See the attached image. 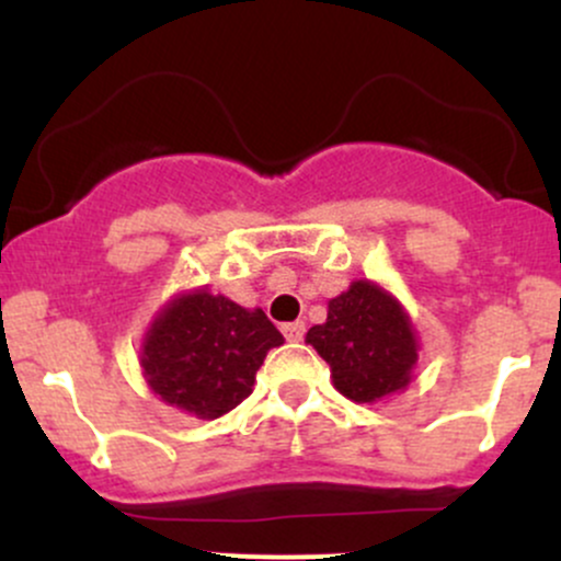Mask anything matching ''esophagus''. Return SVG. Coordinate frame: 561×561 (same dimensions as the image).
Listing matches in <instances>:
<instances>
[{"label": "esophagus", "mask_w": 561, "mask_h": 561, "mask_svg": "<svg viewBox=\"0 0 561 561\" xmlns=\"http://www.w3.org/2000/svg\"><path fill=\"white\" fill-rule=\"evenodd\" d=\"M282 332H285L289 343H300L302 334H306V324L302 321H289V324H282Z\"/></svg>", "instance_id": "1"}]
</instances>
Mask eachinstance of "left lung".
<instances>
[{"mask_svg": "<svg viewBox=\"0 0 561 561\" xmlns=\"http://www.w3.org/2000/svg\"><path fill=\"white\" fill-rule=\"evenodd\" d=\"M306 343L330 364L334 388L356 403L403 390L420 351L401 302L369 279H356L332 298L327 321L308 330Z\"/></svg>", "mask_w": 561, "mask_h": 561, "instance_id": "left-lung-1", "label": "left lung"}]
</instances>
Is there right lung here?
Listing matches in <instances>:
<instances>
[{
  "label": "right lung",
  "mask_w": 561,
  "mask_h": 561,
  "mask_svg": "<svg viewBox=\"0 0 561 561\" xmlns=\"http://www.w3.org/2000/svg\"><path fill=\"white\" fill-rule=\"evenodd\" d=\"M285 343L261 308H242L208 287L176 295L141 343V369L156 396L199 420H216L253 392L255 371Z\"/></svg>",
  "instance_id": "add662e5"
}]
</instances>
